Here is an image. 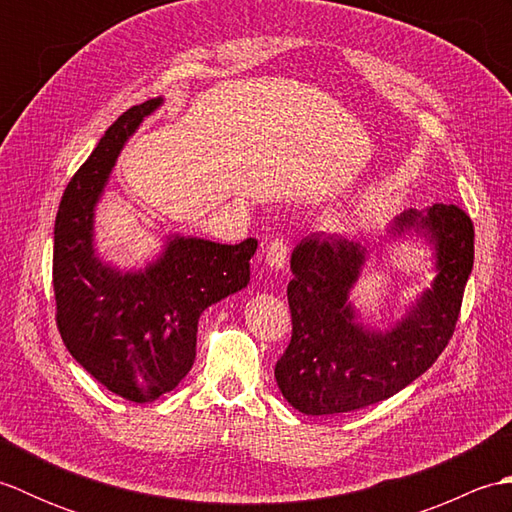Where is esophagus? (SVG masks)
<instances>
[{"mask_svg":"<svg viewBox=\"0 0 512 512\" xmlns=\"http://www.w3.org/2000/svg\"><path fill=\"white\" fill-rule=\"evenodd\" d=\"M288 257V244L284 237H275L266 244V264L273 270H281L286 266Z\"/></svg>","mask_w":512,"mask_h":512,"instance_id":"1","label":"esophagus"}]
</instances>
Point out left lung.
Wrapping results in <instances>:
<instances>
[{
    "label": "left lung",
    "mask_w": 512,
    "mask_h": 512,
    "mask_svg": "<svg viewBox=\"0 0 512 512\" xmlns=\"http://www.w3.org/2000/svg\"><path fill=\"white\" fill-rule=\"evenodd\" d=\"M407 233L433 244L436 279L385 332L358 323L350 301L369 255L365 246L314 233L292 250V339L275 378L284 398L306 416L356 411L394 396L449 345L473 270V222L460 206L433 204L400 213L385 239Z\"/></svg>",
    "instance_id": "left-lung-1"
}]
</instances>
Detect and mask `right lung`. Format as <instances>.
<instances>
[{"mask_svg":"<svg viewBox=\"0 0 512 512\" xmlns=\"http://www.w3.org/2000/svg\"><path fill=\"white\" fill-rule=\"evenodd\" d=\"M162 99L127 110L63 191L54 222L52 286L61 339L85 372L116 396L151 402L176 389L195 361L200 314L250 281L257 239L217 244L171 235L140 270L96 255L94 209L116 158Z\"/></svg>","mask_w":512,"mask_h":512,"instance_id":"right-lung-1","label":"right lung"}]
</instances>
